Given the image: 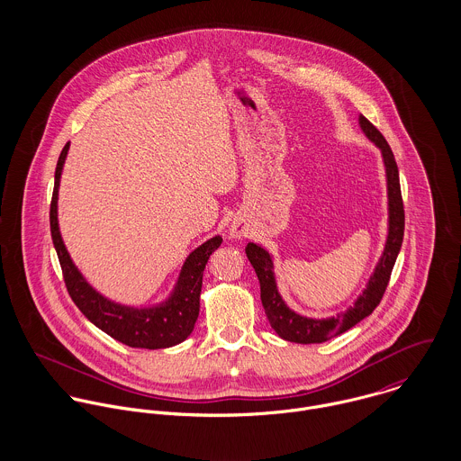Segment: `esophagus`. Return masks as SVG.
Wrapping results in <instances>:
<instances>
[{"label": "esophagus", "instance_id": "34e87169", "mask_svg": "<svg viewBox=\"0 0 461 461\" xmlns=\"http://www.w3.org/2000/svg\"><path fill=\"white\" fill-rule=\"evenodd\" d=\"M249 234V230H247V227L241 223V221H234L232 225H230V236L232 238H245Z\"/></svg>", "mask_w": 461, "mask_h": 461}]
</instances>
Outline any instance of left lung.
<instances>
[{
	"label": "left lung",
	"mask_w": 461,
	"mask_h": 461,
	"mask_svg": "<svg viewBox=\"0 0 461 461\" xmlns=\"http://www.w3.org/2000/svg\"><path fill=\"white\" fill-rule=\"evenodd\" d=\"M360 130L367 136L369 141H373L384 159L385 167V177H387V205H389V223H387V240L384 252L375 266V271L371 273L366 287L358 294L353 305H349L344 312L330 318H307L300 316L293 309L287 307V303L282 300L276 278L273 271V258L271 254L258 243H249L245 252L250 264L254 266L259 284H261V300H263L264 312L271 325V329L276 331L278 337L289 342L298 344H320L331 337H337L349 329H353L357 323H360L364 318H367L380 303L393 267H394L397 254L401 250L402 234H404V209H402V198H401V186H399V170L395 165L394 154L384 138V134L378 131L364 115L358 117Z\"/></svg>",
	"instance_id": "1"
}]
</instances>
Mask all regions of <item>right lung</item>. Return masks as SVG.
I'll return each instance as SVG.
<instances>
[{
	"mask_svg": "<svg viewBox=\"0 0 461 461\" xmlns=\"http://www.w3.org/2000/svg\"><path fill=\"white\" fill-rule=\"evenodd\" d=\"M67 152L68 143L64 147L55 170V190L50 211V223L53 245L62 266L67 291L72 302L90 323L126 346L161 349L183 342L190 337L197 323L203 267L209 256L221 245V238L214 236L207 240L186 258L172 293L156 305L132 307L103 296L86 282L76 264L72 263L60 234L59 190Z\"/></svg>",
	"mask_w": 461,
	"mask_h": 461,
	"instance_id": "1",
	"label": "right lung"
}]
</instances>
